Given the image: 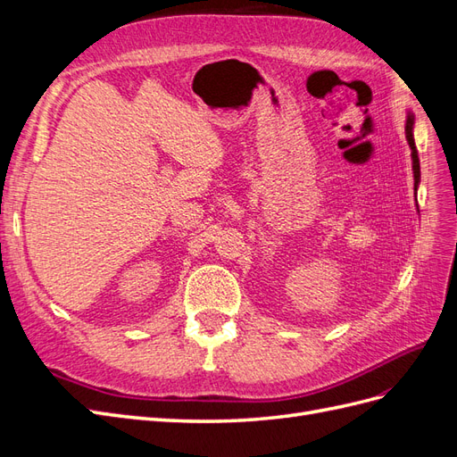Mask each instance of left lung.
<instances>
[{"instance_id":"obj_1","label":"left lung","mask_w":457,"mask_h":457,"mask_svg":"<svg viewBox=\"0 0 457 457\" xmlns=\"http://www.w3.org/2000/svg\"><path fill=\"white\" fill-rule=\"evenodd\" d=\"M413 116L410 114L408 120H406V139H408V145L411 148V168H413V187H416L418 190V185H420V158H418V150H416V143H413Z\"/></svg>"}]
</instances>
